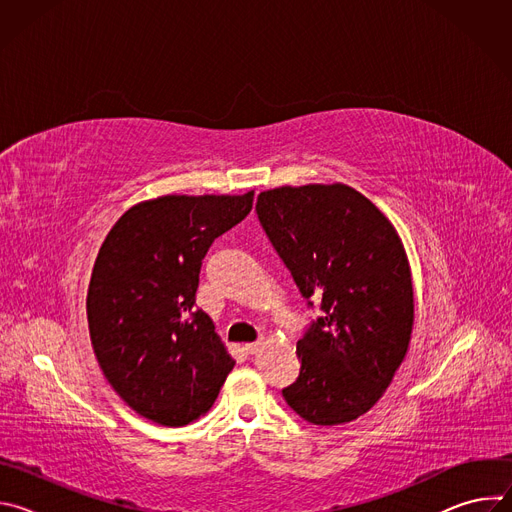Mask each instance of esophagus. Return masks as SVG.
<instances>
[{"instance_id": "esophagus-1", "label": "esophagus", "mask_w": 512, "mask_h": 512, "mask_svg": "<svg viewBox=\"0 0 512 512\" xmlns=\"http://www.w3.org/2000/svg\"><path fill=\"white\" fill-rule=\"evenodd\" d=\"M245 350L247 354H257L261 350V342H251V344H245Z\"/></svg>"}]
</instances>
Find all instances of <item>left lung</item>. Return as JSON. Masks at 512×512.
<instances>
[{"label":"left lung","instance_id":"8db88e82","mask_svg":"<svg viewBox=\"0 0 512 512\" xmlns=\"http://www.w3.org/2000/svg\"><path fill=\"white\" fill-rule=\"evenodd\" d=\"M259 223L320 316L298 340L300 377L283 399L314 425L367 413L391 385L413 328V283L389 218L346 184L257 196Z\"/></svg>","mask_w":512,"mask_h":512}]
</instances>
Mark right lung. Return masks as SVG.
Here are the masks:
<instances>
[{"label": "right lung", "mask_w": 512, "mask_h": 512, "mask_svg": "<svg viewBox=\"0 0 512 512\" xmlns=\"http://www.w3.org/2000/svg\"><path fill=\"white\" fill-rule=\"evenodd\" d=\"M253 208L243 196H160L131 206L103 241L87 294L95 356L141 417L180 427L204 415L235 360L196 308L202 259Z\"/></svg>", "instance_id": "1"}]
</instances>
